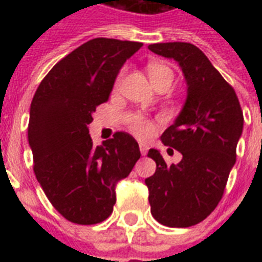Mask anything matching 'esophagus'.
<instances>
[{
    "instance_id": "34e87169",
    "label": "esophagus",
    "mask_w": 262,
    "mask_h": 262,
    "mask_svg": "<svg viewBox=\"0 0 262 262\" xmlns=\"http://www.w3.org/2000/svg\"><path fill=\"white\" fill-rule=\"evenodd\" d=\"M140 152H141V155L145 156L147 155V152H148V147L145 145V144L143 143H140Z\"/></svg>"
}]
</instances>
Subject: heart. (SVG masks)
I'll use <instances>...</instances> for the list:
<instances>
[{
	"label": "heart",
	"mask_w": 262,
	"mask_h": 262,
	"mask_svg": "<svg viewBox=\"0 0 262 262\" xmlns=\"http://www.w3.org/2000/svg\"><path fill=\"white\" fill-rule=\"evenodd\" d=\"M147 71L148 75H149V79L154 83V85L156 84L162 83L164 80H170L172 81L174 79V75H172V71L168 67L163 65V63H158V62H149L147 65ZM123 76H125V68L121 69V72L117 76V79H115V87H119V84L122 83ZM129 129H130L136 136H139V137H148V136L152 135V132H154V123L147 119L143 115L135 114L129 117Z\"/></svg>",
	"instance_id": "obj_1"
}]
</instances>
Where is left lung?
Returning <instances> with one entry per match:
<instances>
[{
    "label": "left lung",
    "mask_w": 262,
    "mask_h": 262,
    "mask_svg": "<svg viewBox=\"0 0 262 262\" xmlns=\"http://www.w3.org/2000/svg\"><path fill=\"white\" fill-rule=\"evenodd\" d=\"M148 49L175 59L187 84L182 111L160 137L182 154V160L167 164L158 149L148 151L156 163L155 174L145 179L151 213L167 227H190L211 215L223 197L236 160L244 113L234 88L199 47L168 42Z\"/></svg>",
    "instance_id": "left-lung-1"
}]
</instances>
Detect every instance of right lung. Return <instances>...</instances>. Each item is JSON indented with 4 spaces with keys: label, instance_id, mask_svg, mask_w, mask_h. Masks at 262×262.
Returning <instances> with one entry per match:
<instances>
[{
    "label": "right lung",
    "instance_id": "obj_1",
    "mask_svg": "<svg viewBox=\"0 0 262 262\" xmlns=\"http://www.w3.org/2000/svg\"><path fill=\"white\" fill-rule=\"evenodd\" d=\"M143 43L95 38L53 67L31 102L28 143L34 172L53 207L67 220L96 224L113 213L115 183L140 159L129 133L94 147L92 113L108 100L115 77Z\"/></svg>",
    "mask_w": 262,
    "mask_h": 262
}]
</instances>
